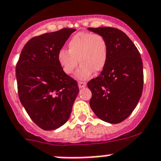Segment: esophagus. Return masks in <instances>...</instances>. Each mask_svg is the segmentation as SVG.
Listing matches in <instances>:
<instances>
[{"mask_svg": "<svg viewBox=\"0 0 161 161\" xmlns=\"http://www.w3.org/2000/svg\"><path fill=\"white\" fill-rule=\"evenodd\" d=\"M78 84H79V88H84L85 86H86V83L84 82H78Z\"/></svg>", "mask_w": 161, "mask_h": 161, "instance_id": "esophagus-1", "label": "esophagus"}]
</instances>
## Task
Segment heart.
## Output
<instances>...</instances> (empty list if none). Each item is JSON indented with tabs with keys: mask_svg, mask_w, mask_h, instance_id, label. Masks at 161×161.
<instances>
[{
	"mask_svg": "<svg viewBox=\"0 0 161 161\" xmlns=\"http://www.w3.org/2000/svg\"><path fill=\"white\" fill-rule=\"evenodd\" d=\"M68 50L61 48L57 61L66 75H71L78 64L81 65L75 76L81 80L89 79L94 71L100 72L107 63L108 44L105 37L90 32H79L69 40Z\"/></svg>",
	"mask_w": 161,
	"mask_h": 161,
	"instance_id": "heart-1",
	"label": "heart"
}]
</instances>
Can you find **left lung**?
Returning <instances> with one entry per match:
<instances>
[{
    "label": "left lung",
    "mask_w": 161,
    "mask_h": 161,
    "mask_svg": "<svg viewBox=\"0 0 161 161\" xmlns=\"http://www.w3.org/2000/svg\"><path fill=\"white\" fill-rule=\"evenodd\" d=\"M104 36L108 44L107 63L100 75L87 83L92 93L90 107L100 120L117 124L138 104L143 86L142 61L130 39L114 27H89Z\"/></svg>",
    "instance_id": "obj_1"
}]
</instances>
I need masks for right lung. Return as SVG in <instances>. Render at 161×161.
Masks as SVG:
<instances>
[{
	"label": "right lung",
	"mask_w": 161,
	"mask_h": 161,
	"mask_svg": "<svg viewBox=\"0 0 161 161\" xmlns=\"http://www.w3.org/2000/svg\"><path fill=\"white\" fill-rule=\"evenodd\" d=\"M75 29L64 28L31 39L16 65L19 100L31 120L44 130L63 125L71 114L79 86L63 71L57 53Z\"/></svg>",
	"instance_id": "right-lung-1"
}]
</instances>
